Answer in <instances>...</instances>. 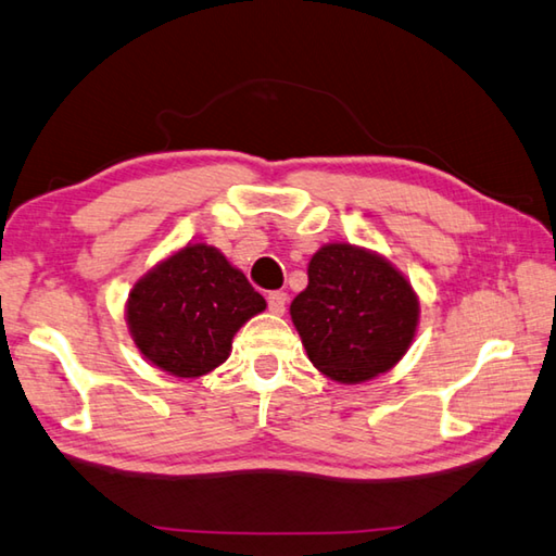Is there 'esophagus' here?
Here are the masks:
<instances>
[{"mask_svg":"<svg viewBox=\"0 0 556 556\" xmlns=\"http://www.w3.org/2000/svg\"><path fill=\"white\" fill-rule=\"evenodd\" d=\"M287 301H289V296L285 291H271V293H267V306H269V311L275 313V315H281L287 311Z\"/></svg>","mask_w":556,"mask_h":556,"instance_id":"obj_1","label":"esophagus"}]
</instances>
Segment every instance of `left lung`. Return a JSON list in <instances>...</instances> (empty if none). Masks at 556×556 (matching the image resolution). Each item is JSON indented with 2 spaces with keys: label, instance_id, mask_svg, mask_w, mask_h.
Listing matches in <instances>:
<instances>
[{
  "label": "left lung",
  "instance_id": "left-lung-1",
  "mask_svg": "<svg viewBox=\"0 0 556 556\" xmlns=\"http://www.w3.org/2000/svg\"><path fill=\"white\" fill-rule=\"evenodd\" d=\"M289 311L313 366L340 383L390 371L419 325V299L405 275L352 243H328L311 257L308 287Z\"/></svg>",
  "mask_w": 556,
  "mask_h": 556
}]
</instances>
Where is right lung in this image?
<instances>
[{"label": "right lung", "instance_id": "right-lung-1", "mask_svg": "<svg viewBox=\"0 0 556 556\" xmlns=\"http://www.w3.org/2000/svg\"><path fill=\"white\" fill-rule=\"evenodd\" d=\"M265 308L222 250L188 243L137 281L125 318L147 362L170 376L200 378L226 362L233 334Z\"/></svg>", "mask_w": 556, "mask_h": 556}]
</instances>
